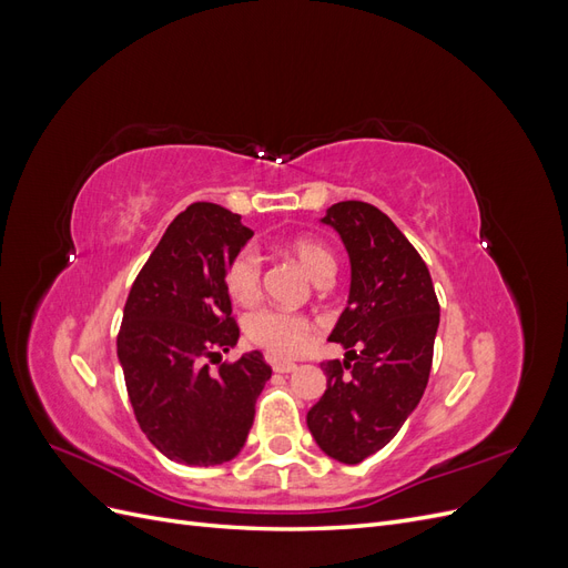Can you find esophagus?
Returning <instances> with one entry per match:
<instances>
[{
    "label": "esophagus",
    "mask_w": 568,
    "mask_h": 568,
    "mask_svg": "<svg viewBox=\"0 0 568 568\" xmlns=\"http://www.w3.org/2000/svg\"><path fill=\"white\" fill-rule=\"evenodd\" d=\"M272 369L277 374H288L296 369V363H288V359H272Z\"/></svg>",
    "instance_id": "esophagus-1"
}]
</instances>
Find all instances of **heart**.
Masks as SVG:
<instances>
[{"label": "heart", "mask_w": 568, "mask_h": 568, "mask_svg": "<svg viewBox=\"0 0 568 568\" xmlns=\"http://www.w3.org/2000/svg\"><path fill=\"white\" fill-rule=\"evenodd\" d=\"M288 253L305 267L315 282H326L334 274V255L311 236H296L288 242ZM263 257L253 246H244L232 255L225 270V288L232 301L253 303L261 296ZM315 324L301 313L280 311V307H261L246 317V336L257 348L277 357H296L305 351L313 336Z\"/></svg>", "instance_id": "b5f03b06"}]
</instances>
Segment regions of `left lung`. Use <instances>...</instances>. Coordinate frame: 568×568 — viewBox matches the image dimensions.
I'll use <instances>...</instances> for the list:
<instances>
[{"instance_id":"obj_1","label":"left lung","mask_w":568,"mask_h":568,"mask_svg":"<svg viewBox=\"0 0 568 568\" xmlns=\"http://www.w3.org/2000/svg\"><path fill=\"white\" fill-rule=\"evenodd\" d=\"M351 255V296L329 341L348 359H324L326 390L307 412L320 448L357 464L400 432L434 363L440 305L417 248L365 201L334 203L324 217Z\"/></svg>"}]
</instances>
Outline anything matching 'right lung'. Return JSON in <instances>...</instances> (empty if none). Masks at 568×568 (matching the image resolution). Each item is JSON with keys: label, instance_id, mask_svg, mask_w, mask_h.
Wrapping results in <instances>:
<instances>
[{"label": "right lung", "instance_id": "obj_1", "mask_svg": "<svg viewBox=\"0 0 568 568\" xmlns=\"http://www.w3.org/2000/svg\"><path fill=\"white\" fill-rule=\"evenodd\" d=\"M251 236L242 215L192 203L136 274L120 322L118 359L136 424L168 459L189 467L242 453L272 374L261 351L225 363L220 355L239 338L225 270Z\"/></svg>", "mask_w": 568, "mask_h": 568}]
</instances>
